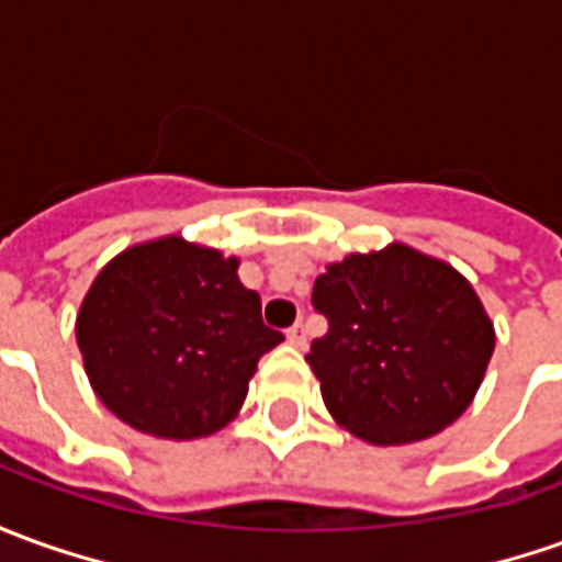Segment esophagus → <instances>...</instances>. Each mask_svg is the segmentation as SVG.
Listing matches in <instances>:
<instances>
[{
  "mask_svg": "<svg viewBox=\"0 0 562 562\" xmlns=\"http://www.w3.org/2000/svg\"><path fill=\"white\" fill-rule=\"evenodd\" d=\"M285 338H289L295 347H307V326H304V323L289 326V329H285Z\"/></svg>",
  "mask_w": 562,
  "mask_h": 562,
  "instance_id": "1",
  "label": "esophagus"
}]
</instances>
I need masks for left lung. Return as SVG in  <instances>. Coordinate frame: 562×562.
<instances>
[{
  "mask_svg": "<svg viewBox=\"0 0 562 562\" xmlns=\"http://www.w3.org/2000/svg\"><path fill=\"white\" fill-rule=\"evenodd\" d=\"M313 375L335 422L378 446L425 440L471 406L495 350L458 270L406 246L350 255L313 282Z\"/></svg>",
  "mask_w": 562,
  "mask_h": 562,
  "instance_id": "obj_1",
  "label": "left lung"
}]
</instances>
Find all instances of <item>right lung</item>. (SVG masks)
Returning a JSON list of instances; mask_svg holds the SVG:
<instances>
[{"mask_svg":"<svg viewBox=\"0 0 562 562\" xmlns=\"http://www.w3.org/2000/svg\"><path fill=\"white\" fill-rule=\"evenodd\" d=\"M76 341L94 393L140 434L209 437L239 412L258 360L282 341L236 258L169 236L122 251L91 282Z\"/></svg>","mask_w":562,"mask_h":562,"instance_id":"add662e5","label":"right lung"}]
</instances>
